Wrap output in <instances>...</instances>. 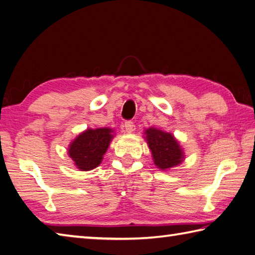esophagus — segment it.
Listing matches in <instances>:
<instances>
[{
	"label": "esophagus",
	"instance_id": "esophagus-1",
	"mask_svg": "<svg viewBox=\"0 0 255 255\" xmlns=\"http://www.w3.org/2000/svg\"><path fill=\"white\" fill-rule=\"evenodd\" d=\"M124 128H126L127 133H132L135 129V126L132 121H127L124 123Z\"/></svg>",
	"mask_w": 255,
	"mask_h": 255
}]
</instances>
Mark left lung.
Segmentation results:
<instances>
[{"label":"left lung","instance_id":"left-lung-1","mask_svg":"<svg viewBox=\"0 0 255 255\" xmlns=\"http://www.w3.org/2000/svg\"><path fill=\"white\" fill-rule=\"evenodd\" d=\"M145 139L152 152L154 164L159 169L167 170L179 165L184 160V150L171 133L156 128L145 129Z\"/></svg>","mask_w":255,"mask_h":255}]
</instances>
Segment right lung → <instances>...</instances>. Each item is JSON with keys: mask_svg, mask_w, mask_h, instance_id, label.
I'll return each instance as SVG.
<instances>
[{"mask_svg": "<svg viewBox=\"0 0 255 255\" xmlns=\"http://www.w3.org/2000/svg\"><path fill=\"white\" fill-rule=\"evenodd\" d=\"M113 129L109 128H87L69 145V157L80 170L98 167L113 138Z\"/></svg>", "mask_w": 255, "mask_h": 255, "instance_id": "add662e5", "label": "right lung"}]
</instances>
